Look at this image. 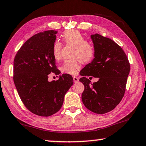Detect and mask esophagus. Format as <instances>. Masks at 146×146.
I'll use <instances>...</instances> for the list:
<instances>
[{"mask_svg": "<svg viewBox=\"0 0 146 146\" xmlns=\"http://www.w3.org/2000/svg\"><path fill=\"white\" fill-rule=\"evenodd\" d=\"M73 80H74V82H75V83H77V82H79V79H78V78H77L76 76L73 77Z\"/></svg>", "mask_w": 146, "mask_h": 146, "instance_id": "34e87169", "label": "esophagus"}]
</instances>
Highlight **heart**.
I'll list each match as a JSON object with an SVG mask.
<instances>
[{
	"label": "heart",
	"mask_w": 146,
	"mask_h": 146,
	"mask_svg": "<svg viewBox=\"0 0 146 146\" xmlns=\"http://www.w3.org/2000/svg\"><path fill=\"white\" fill-rule=\"evenodd\" d=\"M64 43L68 45L73 46L70 60H65L61 66V71L68 74L75 75L80 68V62L87 63L93 60L95 56V48L90 42L87 41L80 31L77 30H68L62 35ZM62 43L56 41L52 46V55L56 60L61 58Z\"/></svg>",
	"instance_id": "heart-1"
}]
</instances>
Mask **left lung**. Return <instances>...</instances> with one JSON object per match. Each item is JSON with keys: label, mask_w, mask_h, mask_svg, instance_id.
I'll list each match as a JSON object with an SVG mask.
<instances>
[{"label": "left lung", "mask_w": 146, "mask_h": 146, "mask_svg": "<svg viewBox=\"0 0 146 146\" xmlns=\"http://www.w3.org/2000/svg\"><path fill=\"white\" fill-rule=\"evenodd\" d=\"M91 38L95 58L80 71V81L84 86L82 100L90 111L105 114L115 109L124 97L130 63L122 48L113 40L98 33ZM88 76L99 80L92 84Z\"/></svg>", "instance_id": "left-lung-1"}]
</instances>
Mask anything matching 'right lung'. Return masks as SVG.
Listing matches in <instances>:
<instances>
[{
    "instance_id": "1",
    "label": "right lung",
    "mask_w": 146,
    "mask_h": 146,
    "mask_svg": "<svg viewBox=\"0 0 146 146\" xmlns=\"http://www.w3.org/2000/svg\"><path fill=\"white\" fill-rule=\"evenodd\" d=\"M56 33L48 30L34 35L20 47L14 60L13 79L19 96L29 111L41 117H49L60 109L74 83L68 74L48 81L49 74L60 73L52 55Z\"/></svg>"
}]
</instances>
